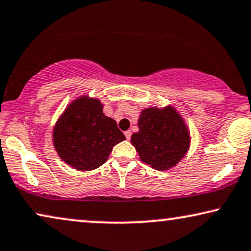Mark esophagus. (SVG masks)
I'll list each match as a JSON object with an SVG mask.
<instances>
[{
    "label": "esophagus",
    "mask_w": 251,
    "mask_h": 251,
    "mask_svg": "<svg viewBox=\"0 0 251 251\" xmlns=\"http://www.w3.org/2000/svg\"><path fill=\"white\" fill-rule=\"evenodd\" d=\"M125 136L126 137V139H128V141H129V139L131 138V131H130V130H128V131H126L125 132Z\"/></svg>",
    "instance_id": "esophagus-1"
}]
</instances>
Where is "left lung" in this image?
Instances as JSON below:
<instances>
[{
    "label": "left lung",
    "mask_w": 251,
    "mask_h": 251,
    "mask_svg": "<svg viewBox=\"0 0 251 251\" xmlns=\"http://www.w3.org/2000/svg\"><path fill=\"white\" fill-rule=\"evenodd\" d=\"M138 128V132L132 133L131 143L141 160L152 168L169 169L187 154L190 145L189 131L173 107L143 109Z\"/></svg>",
    "instance_id": "1"
}]
</instances>
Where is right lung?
<instances>
[{
    "label": "right lung",
    "mask_w": 251,
    "mask_h": 251,
    "mask_svg": "<svg viewBox=\"0 0 251 251\" xmlns=\"http://www.w3.org/2000/svg\"><path fill=\"white\" fill-rule=\"evenodd\" d=\"M96 98L82 96L57 120L53 142L60 158L78 171H92L105 164L114 145L125 141L115 120L106 116Z\"/></svg>",
    "instance_id": "add662e5"
}]
</instances>
